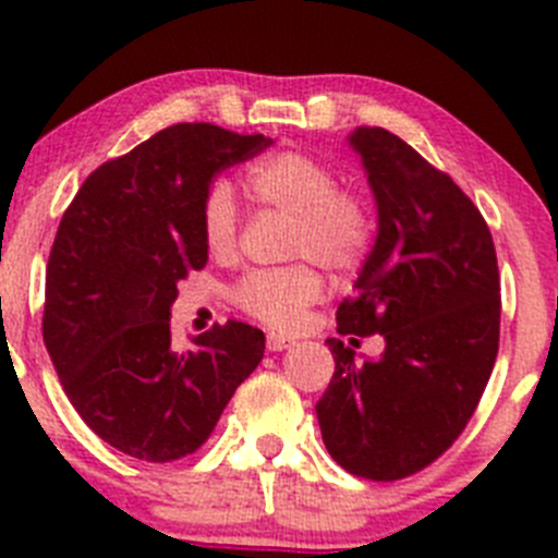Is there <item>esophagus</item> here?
<instances>
[{"mask_svg": "<svg viewBox=\"0 0 558 558\" xmlns=\"http://www.w3.org/2000/svg\"><path fill=\"white\" fill-rule=\"evenodd\" d=\"M289 347H294V341H291L289 336H280V332H269L267 336L269 352H283V350H289Z\"/></svg>", "mask_w": 558, "mask_h": 558, "instance_id": "34e87169", "label": "esophagus"}]
</instances>
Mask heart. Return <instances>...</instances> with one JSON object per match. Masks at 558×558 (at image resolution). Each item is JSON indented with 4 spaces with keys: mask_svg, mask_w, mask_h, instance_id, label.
<instances>
[{
    "mask_svg": "<svg viewBox=\"0 0 558 558\" xmlns=\"http://www.w3.org/2000/svg\"><path fill=\"white\" fill-rule=\"evenodd\" d=\"M258 206L294 217L289 258H311L330 272H350L374 242V211L363 192L338 186L336 170L305 150H275L255 159L244 173ZM203 244L215 258H231L239 247V211L226 181L208 186L201 203ZM325 283L314 264L258 269L233 286L236 308L275 330H296Z\"/></svg>",
    "mask_w": 558,
    "mask_h": 558,
    "instance_id": "obj_1",
    "label": "heart"
}]
</instances>
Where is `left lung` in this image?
I'll use <instances>...</instances> for the list:
<instances>
[{
	"label": "left lung",
	"instance_id": "obj_1",
	"mask_svg": "<svg viewBox=\"0 0 558 558\" xmlns=\"http://www.w3.org/2000/svg\"><path fill=\"white\" fill-rule=\"evenodd\" d=\"M377 201V242L338 305V332H379L385 352L336 361L316 402L322 440L343 471L372 482L413 476L471 421L490 379L501 332V278L490 228L449 173L385 129L350 137Z\"/></svg>",
	"mask_w": 558,
	"mask_h": 558
}]
</instances>
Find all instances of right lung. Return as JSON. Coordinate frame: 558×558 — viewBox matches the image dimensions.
I'll list each match as a JSON object with an SVG mask.
<instances>
[{"label": "right lung", "instance_id": "right-lung-1", "mask_svg": "<svg viewBox=\"0 0 558 558\" xmlns=\"http://www.w3.org/2000/svg\"><path fill=\"white\" fill-rule=\"evenodd\" d=\"M269 143L211 123L161 129L93 170L62 215L44 343L82 421L123 454H195L262 363L264 332L233 319L173 350L170 305L179 280L208 262L201 203L211 179Z\"/></svg>", "mask_w": 558, "mask_h": 558}]
</instances>
